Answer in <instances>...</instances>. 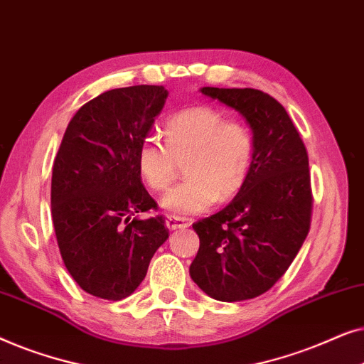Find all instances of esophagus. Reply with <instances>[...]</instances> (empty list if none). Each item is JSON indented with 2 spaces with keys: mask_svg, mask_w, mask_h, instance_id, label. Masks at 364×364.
<instances>
[{
  "mask_svg": "<svg viewBox=\"0 0 364 364\" xmlns=\"http://www.w3.org/2000/svg\"><path fill=\"white\" fill-rule=\"evenodd\" d=\"M191 225H192V218L176 217V215H168L166 218V227L168 230H178V228H187Z\"/></svg>",
  "mask_w": 364,
  "mask_h": 364,
  "instance_id": "34e87169",
  "label": "esophagus"
}]
</instances>
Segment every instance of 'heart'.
I'll use <instances>...</instances> for the list:
<instances>
[{
  "mask_svg": "<svg viewBox=\"0 0 364 364\" xmlns=\"http://www.w3.org/2000/svg\"><path fill=\"white\" fill-rule=\"evenodd\" d=\"M157 139H144L137 151V168L152 191L164 192L183 164L186 182L162 198V207L176 215H193L227 200L247 182L255 141L247 124L227 119L210 106L182 109L167 119Z\"/></svg>",
  "mask_w": 364,
  "mask_h": 364,
  "instance_id": "1",
  "label": "heart"
}]
</instances>
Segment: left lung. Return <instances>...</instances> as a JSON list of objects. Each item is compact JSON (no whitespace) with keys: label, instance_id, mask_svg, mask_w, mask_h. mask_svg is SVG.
<instances>
[{"label":"left lung","instance_id":"obj_1","mask_svg":"<svg viewBox=\"0 0 364 364\" xmlns=\"http://www.w3.org/2000/svg\"><path fill=\"white\" fill-rule=\"evenodd\" d=\"M200 91L242 114L255 152L235 198L192 225L200 247L188 272L218 301L250 300L280 280L310 230L306 147L285 107L270 94L250 87Z\"/></svg>","mask_w":364,"mask_h":364}]
</instances>
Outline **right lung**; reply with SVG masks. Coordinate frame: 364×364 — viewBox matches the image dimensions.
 <instances>
[{
	"label": "right lung",
	"instance_id": "obj_1",
	"mask_svg": "<svg viewBox=\"0 0 364 364\" xmlns=\"http://www.w3.org/2000/svg\"><path fill=\"white\" fill-rule=\"evenodd\" d=\"M164 86L111 89L68 124L51 178V213L63 262L89 295L122 300L146 278L168 238L142 186L137 151L167 99Z\"/></svg>",
	"mask_w": 364,
	"mask_h": 364
}]
</instances>
